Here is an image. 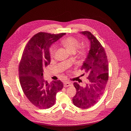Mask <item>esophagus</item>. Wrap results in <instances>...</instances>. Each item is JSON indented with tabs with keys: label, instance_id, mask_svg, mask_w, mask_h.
I'll use <instances>...</instances> for the list:
<instances>
[{
	"label": "esophagus",
	"instance_id": "34e87169",
	"mask_svg": "<svg viewBox=\"0 0 131 131\" xmlns=\"http://www.w3.org/2000/svg\"><path fill=\"white\" fill-rule=\"evenodd\" d=\"M72 85V83L69 82H64V87H68Z\"/></svg>",
	"mask_w": 131,
	"mask_h": 131
}]
</instances>
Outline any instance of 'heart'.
I'll return each mask as SVG.
<instances>
[{
    "label": "heart",
    "instance_id": "b5f03b06",
    "mask_svg": "<svg viewBox=\"0 0 131 131\" xmlns=\"http://www.w3.org/2000/svg\"><path fill=\"white\" fill-rule=\"evenodd\" d=\"M62 44L68 50L70 53L75 52L80 46V43L79 41L75 38L72 37H69L64 39L62 41ZM56 50V45H52L50 48V54L52 57L54 56ZM80 53L83 54L85 52V47H82L80 51Z\"/></svg>",
    "mask_w": 131,
    "mask_h": 131
}]
</instances>
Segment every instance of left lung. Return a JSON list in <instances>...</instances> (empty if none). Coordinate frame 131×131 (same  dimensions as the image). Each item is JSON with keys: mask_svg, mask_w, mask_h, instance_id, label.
Segmentation results:
<instances>
[{"mask_svg": "<svg viewBox=\"0 0 131 131\" xmlns=\"http://www.w3.org/2000/svg\"><path fill=\"white\" fill-rule=\"evenodd\" d=\"M80 33L90 43L87 57L81 67L88 75L89 82L84 87L74 83L77 92L73 102L79 108H88L96 104L103 95L108 78V65L105 50L96 38L89 31Z\"/></svg>", "mask_w": 131, "mask_h": 131, "instance_id": "left-lung-1", "label": "left lung"}]
</instances>
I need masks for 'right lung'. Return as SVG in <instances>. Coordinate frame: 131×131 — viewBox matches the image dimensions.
<instances>
[{"label":"right lung","mask_w":131,"mask_h":131,"mask_svg":"<svg viewBox=\"0 0 131 131\" xmlns=\"http://www.w3.org/2000/svg\"><path fill=\"white\" fill-rule=\"evenodd\" d=\"M65 34L39 32L31 38L24 50L19 65L20 84L27 98L38 108L54 105L56 93L63 87L60 80L51 83L45 81L43 72L50 63L51 45Z\"/></svg>","instance_id":"add662e5"}]
</instances>
